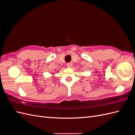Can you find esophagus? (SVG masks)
Returning a JSON list of instances; mask_svg holds the SVG:
<instances>
[{"mask_svg": "<svg viewBox=\"0 0 135 135\" xmlns=\"http://www.w3.org/2000/svg\"><path fill=\"white\" fill-rule=\"evenodd\" d=\"M67 66L69 68H71L73 66V64L71 62H69L67 64Z\"/></svg>", "mask_w": 135, "mask_h": 135, "instance_id": "obj_1", "label": "esophagus"}]
</instances>
